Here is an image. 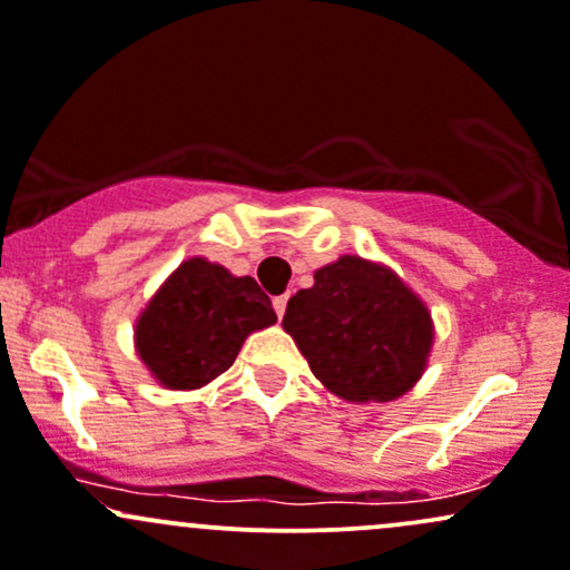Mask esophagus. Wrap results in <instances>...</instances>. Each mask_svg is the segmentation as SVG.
<instances>
[{"label": "esophagus", "mask_w": 570, "mask_h": 570, "mask_svg": "<svg viewBox=\"0 0 570 570\" xmlns=\"http://www.w3.org/2000/svg\"><path fill=\"white\" fill-rule=\"evenodd\" d=\"M285 306H287V293H283V296L274 298V312H277V317L285 315Z\"/></svg>", "instance_id": "1"}]
</instances>
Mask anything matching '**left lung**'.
I'll use <instances>...</instances> for the list:
<instances>
[{
  "mask_svg": "<svg viewBox=\"0 0 570 570\" xmlns=\"http://www.w3.org/2000/svg\"><path fill=\"white\" fill-rule=\"evenodd\" d=\"M283 325L312 374L357 404L404 395L433 344L425 304L393 272L357 255L317 268L315 285L287 302Z\"/></svg>",
  "mask_w": 570,
  "mask_h": 570,
  "instance_id": "8db88e82",
  "label": "left lung"
}]
</instances>
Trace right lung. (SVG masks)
I'll use <instances>...</instances> for the list:
<instances>
[{
    "instance_id": "right-lung-1",
    "label": "right lung",
    "mask_w": 570,
    "mask_h": 570,
    "mask_svg": "<svg viewBox=\"0 0 570 570\" xmlns=\"http://www.w3.org/2000/svg\"><path fill=\"white\" fill-rule=\"evenodd\" d=\"M277 323L253 277L204 258L180 264L137 323V353L158 382L194 390L232 368L247 334Z\"/></svg>"
}]
</instances>
